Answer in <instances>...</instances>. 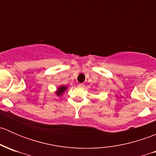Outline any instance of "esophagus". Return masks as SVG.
I'll list each match as a JSON object with an SVG mask.
<instances>
[{"instance_id": "1", "label": "esophagus", "mask_w": 156, "mask_h": 156, "mask_svg": "<svg viewBox=\"0 0 156 156\" xmlns=\"http://www.w3.org/2000/svg\"><path fill=\"white\" fill-rule=\"evenodd\" d=\"M84 87V84H78V87Z\"/></svg>"}]
</instances>
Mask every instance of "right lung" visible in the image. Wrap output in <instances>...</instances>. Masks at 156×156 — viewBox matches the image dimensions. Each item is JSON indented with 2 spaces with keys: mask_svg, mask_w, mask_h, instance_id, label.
<instances>
[{
  "mask_svg": "<svg viewBox=\"0 0 156 156\" xmlns=\"http://www.w3.org/2000/svg\"><path fill=\"white\" fill-rule=\"evenodd\" d=\"M67 89V87H65V86H61V87H59V88H58L57 91L56 92V95L58 96V97H59V96L62 95V94H63L64 92H65L66 90Z\"/></svg>",
  "mask_w": 156,
  "mask_h": 156,
  "instance_id": "add662e5",
  "label": "right lung"
}]
</instances>
